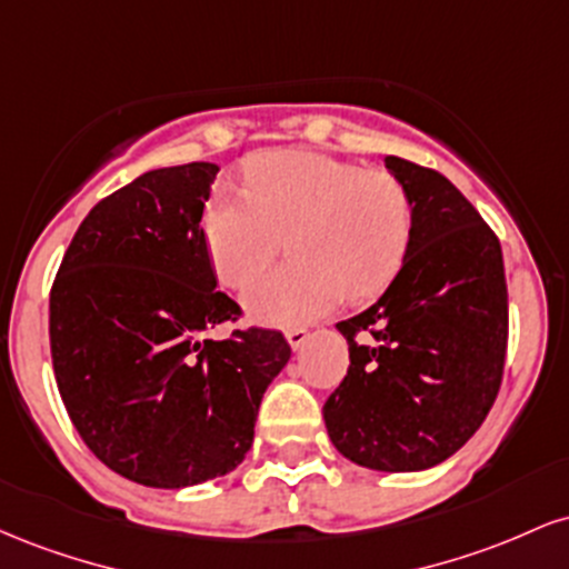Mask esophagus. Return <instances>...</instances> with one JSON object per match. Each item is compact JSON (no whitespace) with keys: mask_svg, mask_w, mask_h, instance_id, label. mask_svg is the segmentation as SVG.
I'll list each match as a JSON object with an SVG mask.
<instances>
[{"mask_svg":"<svg viewBox=\"0 0 569 569\" xmlns=\"http://www.w3.org/2000/svg\"><path fill=\"white\" fill-rule=\"evenodd\" d=\"M307 337H310V335H307L305 329H289V331H286V339H289V345L293 350L302 348V345L307 342Z\"/></svg>","mask_w":569,"mask_h":569,"instance_id":"esophagus-1","label":"esophagus"}]
</instances>
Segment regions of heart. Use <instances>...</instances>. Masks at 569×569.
<instances>
[{
  "label": "heart",
  "mask_w": 569,
  "mask_h": 569,
  "mask_svg": "<svg viewBox=\"0 0 569 569\" xmlns=\"http://www.w3.org/2000/svg\"><path fill=\"white\" fill-rule=\"evenodd\" d=\"M248 192L219 189L206 211L217 278L243 289L291 238V267L259 278L243 302L253 321L293 326L342 297L367 299L407 253L411 198L393 173L316 152H264L246 166Z\"/></svg>",
  "instance_id": "b5f03b06"
}]
</instances>
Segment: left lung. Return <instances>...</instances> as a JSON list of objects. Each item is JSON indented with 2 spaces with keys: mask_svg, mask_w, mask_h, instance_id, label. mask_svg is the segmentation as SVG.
Segmentation results:
<instances>
[{
  "mask_svg": "<svg viewBox=\"0 0 569 569\" xmlns=\"http://www.w3.org/2000/svg\"><path fill=\"white\" fill-rule=\"evenodd\" d=\"M385 168L411 198L403 264L369 310L339 321L350 367L323 403L329 439L371 471H426L479 430L498 398L508 289L498 234L447 176Z\"/></svg>",
  "mask_w": 569,
  "mask_h": 569,
  "instance_id": "8db88e82",
  "label": "left lung"
}]
</instances>
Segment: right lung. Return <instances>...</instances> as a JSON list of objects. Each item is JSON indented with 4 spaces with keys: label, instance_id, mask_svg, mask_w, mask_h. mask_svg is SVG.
<instances>
[{
    "label": "right lung",
    "instance_id": "add662e5",
    "mask_svg": "<svg viewBox=\"0 0 569 569\" xmlns=\"http://www.w3.org/2000/svg\"><path fill=\"white\" fill-rule=\"evenodd\" d=\"M219 166L158 168L96 202L50 291V352L77 433L114 473L181 489L230 473L267 385L276 329L211 339L240 307L217 289L200 219Z\"/></svg>",
    "mask_w": 569,
    "mask_h": 569
}]
</instances>
